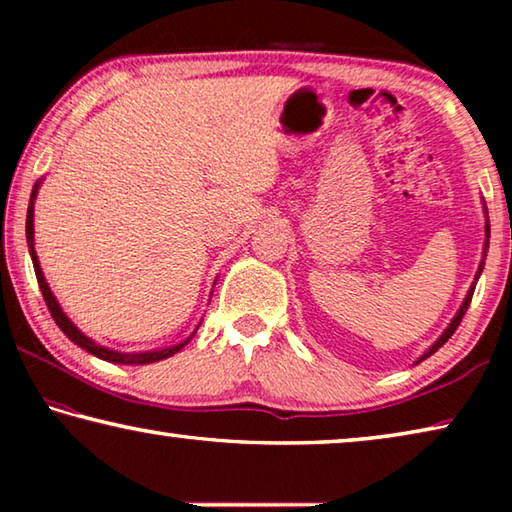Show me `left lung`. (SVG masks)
Masks as SVG:
<instances>
[{"mask_svg": "<svg viewBox=\"0 0 512 512\" xmlns=\"http://www.w3.org/2000/svg\"><path fill=\"white\" fill-rule=\"evenodd\" d=\"M483 205H485V203H483ZM483 214H485V241H483V257H481V262H479V268H476V275H474V282H472V287H470V291H467V296H465V300H463V305L458 307L456 316L452 318V323H449V325L445 327V332L440 334L438 339L431 343V348H429V350H424L422 357H420L418 361H415V363L424 361V359H427V357H431L433 352H438L440 348H443V345L447 343L449 336H452V334L456 332V327H458V323H461V318L465 316L467 307H470V300H472V296H474V287H476V282H479V277H481V273H483V266H485V255H488V246H490V221H488V207H483Z\"/></svg>", "mask_w": 512, "mask_h": 512, "instance_id": "obj_1", "label": "left lung"}]
</instances>
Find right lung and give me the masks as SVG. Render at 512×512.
Instances as JSON below:
<instances>
[{
    "label": "right lung",
    "mask_w": 512,
    "mask_h": 512,
    "mask_svg": "<svg viewBox=\"0 0 512 512\" xmlns=\"http://www.w3.org/2000/svg\"><path fill=\"white\" fill-rule=\"evenodd\" d=\"M42 185V178L38 180L36 185H33V192H31V201H29V210H27V244H29V255H31V262L33 268H36V277H38V284H40V291H42V298H45L47 307L51 311V318L56 320V325L63 329V334L67 336L69 341H74L79 348H83L85 352L94 354V357H99L108 363H121V366H144V363H155V361H162V359H169L173 354L180 352L185 348V345L194 339L196 329L201 327L198 323L192 332H189L185 339L176 341L173 345H167V348H153V350H117V348H108V345H101L99 341H94L92 336H88L83 332V329L76 327L69 316L63 311V307L58 305V300L54 293H51L49 284L45 280V273H42L40 262H38V255H36V246H33V207H36V196H38V189ZM216 284V282H214ZM212 296V293H210Z\"/></svg>",
    "instance_id": "right-lung-1"
}]
</instances>
